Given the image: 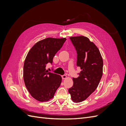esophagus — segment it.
<instances>
[{"mask_svg": "<svg viewBox=\"0 0 126 126\" xmlns=\"http://www.w3.org/2000/svg\"><path fill=\"white\" fill-rule=\"evenodd\" d=\"M62 79H66V78H67V76H66V75H62Z\"/></svg>", "mask_w": 126, "mask_h": 126, "instance_id": "34e87169", "label": "esophagus"}]
</instances>
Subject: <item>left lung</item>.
Masks as SVG:
<instances>
[{
	"label": "left lung",
	"mask_w": 126,
	"mask_h": 126,
	"mask_svg": "<svg viewBox=\"0 0 126 126\" xmlns=\"http://www.w3.org/2000/svg\"><path fill=\"white\" fill-rule=\"evenodd\" d=\"M77 54V66L81 70L78 78H73L74 85L68 90L72 100L81 102L96 89L102 76L103 60L98 48L87 37H71Z\"/></svg>",
	"instance_id": "left-lung-1"
}]
</instances>
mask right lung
Here are the masks:
<instances>
[{"instance_id": "add662e5", "label": "right lung", "mask_w": 126, "mask_h": 126, "mask_svg": "<svg viewBox=\"0 0 126 126\" xmlns=\"http://www.w3.org/2000/svg\"><path fill=\"white\" fill-rule=\"evenodd\" d=\"M66 40L65 38H47L37 42L27 55L24 80L30 94L38 101L51 99L61 84L62 77L48 71L46 67L48 63H52L53 58Z\"/></svg>"}]
</instances>
